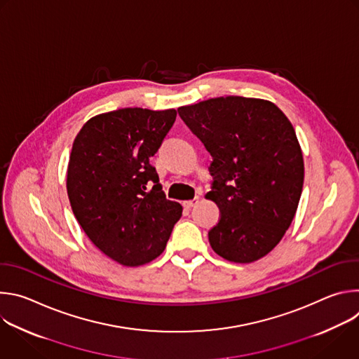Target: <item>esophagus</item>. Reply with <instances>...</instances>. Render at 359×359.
<instances>
[{"mask_svg":"<svg viewBox=\"0 0 359 359\" xmlns=\"http://www.w3.org/2000/svg\"><path fill=\"white\" fill-rule=\"evenodd\" d=\"M197 203H198V198H193V200L183 201V208H184V209H191V208H194V206H196Z\"/></svg>","mask_w":359,"mask_h":359,"instance_id":"1","label":"esophagus"}]
</instances>
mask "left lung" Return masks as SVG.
Returning a JSON list of instances; mask_svg holds the SVG:
<instances>
[{
  "mask_svg": "<svg viewBox=\"0 0 359 359\" xmlns=\"http://www.w3.org/2000/svg\"><path fill=\"white\" fill-rule=\"evenodd\" d=\"M213 162L208 193L220 210L209 231L224 260L252 263L288 230L302 191L304 159L295 130L273 102L220 96L177 109Z\"/></svg>",
  "mask_w": 359,
  "mask_h": 359,
  "instance_id": "1",
  "label": "left lung"
}]
</instances>
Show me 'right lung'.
Returning a JSON list of instances; mask_svg holds the SVG:
<instances>
[{"mask_svg":"<svg viewBox=\"0 0 359 359\" xmlns=\"http://www.w3.org/2000/svg\"><path fill=\"white\" fill-rule=\"evenodd\" d=\"M176 115L142 108L100 114L74 140L67 173L72 212L89 240L122 266L159 257L182 216L149 163Z\"/></svg>","mask_w":359,"mask_h":359,"instance_id":"obj_1","label":"right lung"}]
</instances>
